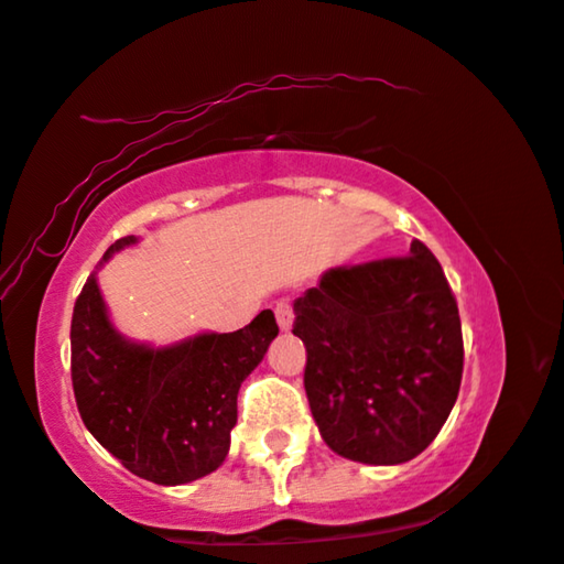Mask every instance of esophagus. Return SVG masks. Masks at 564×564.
<instances>
[{
	"instance_id": "esophagus-1",
	"label": "esophagus",
	"mask_w": 564,
	"mask_h": 564,
	"mask_svg": "<svg viewBox=\"0 0 564 564\" xmlns=\"http://www.w3.org/2000/svg\"><path fill=\"white\" fill-rule=\"evenodd\" d=\"M274 315H276V325H280V330H282V333L292 330V323H295V313H292V305H290L288 300L276 302Z\"/></svg>"
}]
</instances>
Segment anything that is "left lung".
I'll list each match as a JSON object with an SVG mask.
<instances>
[{
	"label": "left lung",
	"mask_w": 564,
	"mask_h": 564,
	"mask_svg": "<svg viewBox=\"0 0 564 564\" xmlns=\"http://www.w3.org/2000/svg\"><path fill=\"white\" fill-rule=\"evenodd\" d=\"M292 307L325 445L366 465L417 458L463 377L458 302L432 251L414 239L410 257L328 269Z\"/></svg>",
	"instance_id": "obj_1"
}]
</instances>
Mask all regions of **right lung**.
<instances>
[{"mask_svg":"<svg viewBox=\"0 0 564 564\" xmlns=\"http://www.w3.org/2000/svg\"><path fill=\"white\" fill-rule=\"evenodd\" d=\"M137 236L113 241L101 264L134 247ZM272 310L247 328L198 333L154 348L113 328L96 272L73 307L70 379L80 420L134 476L181 486L226 460L241 381L262 364L276 338Z\"/></svg>","mask_w":564,"mask_h":564,"instance_id":"right-lung-1","label":"right lung"}]
</instances>
